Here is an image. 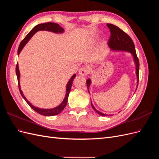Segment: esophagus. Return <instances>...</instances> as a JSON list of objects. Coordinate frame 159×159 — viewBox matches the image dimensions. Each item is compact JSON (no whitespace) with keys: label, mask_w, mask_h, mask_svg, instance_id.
Masks as SVG:
<instances>
[{"label":"esophagus","mask_w":159,"mask_h":159,"mask_svg":"<svg viewBox=\"0 0 159 159\" xmlns=\"http://www.w3.org/2000/svg\"><path fill=\"white\" fill-rule=\"evenodd\" d=\"M89 71V69L88 68H87V67H82V68H81L80 69L79 74L81 75L85 76L88 74Z\"/></svg>","instance_id":"esophagus-1"}]
</instances>
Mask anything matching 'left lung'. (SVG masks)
I'll list each match as a JSON object with an SVG mask.
<instances>
[{
    "mask_svg": "<svg viewBox=\"0 0 159 159\" xmlns=\"http://www.w3.org/2000/svg\"><path fill=\"white\" fill-rule=\"evenodd\" d=\"M107 27L109 28L111 36L108 41V46L111 49L113 50H119V51H127L131 53L133 57L134 63L136 64V74L137 76V83L139 84V60L136 54L135 47L130 36L123 31L121 29H120L117 26H115L112 24H107ZM87 84L88 89L89 91V87L91 84L90 79H88L86 81ZM138 85V84H137ZM91 106L93 109L97 112L99 115H102V116H107L108 115L103 114V113L99 112V111H97L93 105L91 103Z\"/></svg>",
    "mask_w": 159,
    "mask_h": 159,
    "instance_id": "8db88e82",
    "label": "left lung"
}]
</instances>
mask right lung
Instances as JSON below:
<instances>
[{
  "label": "right lung",
  "mask_w": 159,
  "mask_h": 159,
  "mask_svg": "<svg viewBox=\"0 0 159 159\" xmlns=\"http://www.w3.org/2000/svg\"><path fill=\"white\" fill-rule=\"evenodd\" d=\"M39 30H47V31H50L53 32L55 33H62L64 32V29L62 28L59 25H57L56 23H53V22H46V23H43V24H40V25H36L35 27H34L31 31L26 36V37L24 38V39L21 41L20 45H19L18 49V54H20V52L22 50L24 46H25V44L28 42L32 36L34 34L39 31ZM16 74L17 75V79H18V88L19 91H20V93L21 95L22 96V98L25 99L26 103L29 105V106L33 109L36 112L38 113H39L42 115H44V116H54V115H56L57 114L60 113L64 107L66 106L67 102H68V98L69 96V93L70 92V90L71 88V85H72V82H73V80L74 78L75 77V74H74L73 76L71 77V79L69 80L68 84L66 85V94L65 96V98L64 99L62 103L55 108L53 109H40L36 107H34V105H32L26 99V98L25 97V95L22 93V91L20 89V71H19L18 69V63L16 66Z\"/></svg>",
  "instance_id": "right-lung-1"
}]
</instances>
